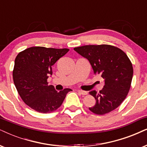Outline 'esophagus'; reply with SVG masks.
I'll list each match as a JSON object with an SVG mask.
<instances>
[{"mask_svg":"<svg viewBox=\"0 0 147 147\" xmlns=\"http://www.w3.org/2000/svg\"><path fill=\"white\" fill-rule=\"evenodd\" d=\"M77 92H79L80 94H81V95H83V96H85V95H87V92H85V91H82V90H78Z\"/></svg>","mask_w":147,"mask_h":147,"instance_id":"obj_1","label":"esophagus"}]
</instances>
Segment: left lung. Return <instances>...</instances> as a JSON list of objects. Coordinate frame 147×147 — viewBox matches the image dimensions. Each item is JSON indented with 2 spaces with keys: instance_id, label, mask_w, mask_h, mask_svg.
Here are the masks:
<instances>
[{
  "instance_id": "1",
  "label": "left lung",
  "mask_w": 147,
  "mask_h": 147,
  "mask_svg": "<svg viewBox=\"0 0 147 147\" xmlns=\"http://www.w3.org/2000/svg\"><path fill=\"white\" fill-rule=\"evenodd\" d=\"M90 62L95 74L105 80L103 89L90 92L96 99L90 111L103 115L116 109L125 99L131 87L133 67L126 53L110 45H90L74 48Z\"/></svg>"
}]
</instances>
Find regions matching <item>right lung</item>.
Segmentation results:
<instances>
[{
  "mask_svg": "<svg viewBox=\"0 0 147 147\" xmlns=\"http://www.w3.org/2000/svg\"><path fill=\"white\" fill-rule=\"evenodd\" d=\"M69 49L32 47L20 52L16 57L13 79L24 103L41 113L56 111L64 101L69 88L57 92L47 79L52 67Z\"/></svg>",
  "mask_w": 147,
  "mask_h": 147,
  "instance_id": "obj_1",
  "label": "right lung"
}]
</instances>
